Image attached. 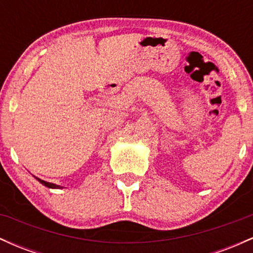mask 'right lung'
Listing matches in <instances>:
<instances>
[{"instance_id": "right-lung-1", "label": "right lung", "mask_w": 253, "mask_h": 253, "mask_svg": "<svg viewBox=\"0 0 253 253\" xmlns=\"http://www.w3.org/2000/svg\"><path fill=\"white\" fill-rule=\"evenodd\" d=\"M36 178H37L38 181H39L40 183H42V184L45 185V187H47V188H51V189H58V188H63V187H60V185L53 184V183H50V182H45V181H42V179L38 178V177H36Z\"/></svg>"}]
</instances>
